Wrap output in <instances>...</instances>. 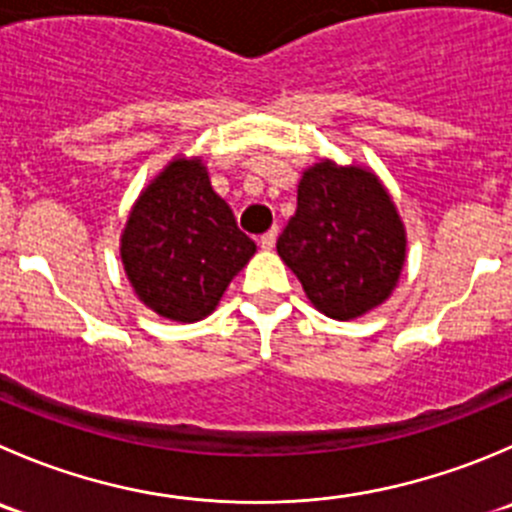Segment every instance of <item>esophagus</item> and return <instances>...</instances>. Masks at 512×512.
Instances as JSON below:
<instances>
[{
    "mask_svg": "<svg viewBox=\"0 0 512 512\" xmlns=\"http://www.w3.org/2000/svg\"><path fill=\"white\" fill-rule=\"evenodd\" d=\"M275 242H277V230H275V227H272V230H267L265 235L260 237V247H262V250H272V247H275Z\"/></svg>",
    "mask_w": 512,
    "mask_h": 512,
    "instance_id": "34e87169",
    "label": "esophagus"
}]
</instances>
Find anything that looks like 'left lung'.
I'll list each match as a JSON object with an SVG mask.
<instances>
[{
	"label": "left lung",
	"mask_w": 512,
	"mask_h": 512,
	"mask_svg": "<svg viewBox=\"0 0 512 512\" xmlns=\"http://www.w3.org/2000/svg\"><path fill=\"white\" fill-rule=\"evenodd\" d=\"M277 252L312 305L352 320L393 292L405 262V230L375 175L330 162L310 167Z\"/></svg>",
	"instance_id": "obj_1"
}]
</instances>
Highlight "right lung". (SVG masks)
<instances>
[{
  "mask_svg": "<svg viewBox=\"0 0 512 512\" xmlns=\"http://www.w3.org/2000/svg\"><path fill=\"white\" fill-rule=\"evenodd\" d=\"M255 255L200 160H175L142 192L122 235V262L137 297L162 317L210 315Z\"/></svg>",
  "mask_w": 512,
  "mask_h": 512,
  "instance_id": "1",
  "label": "right lung"
}]
</instances>
